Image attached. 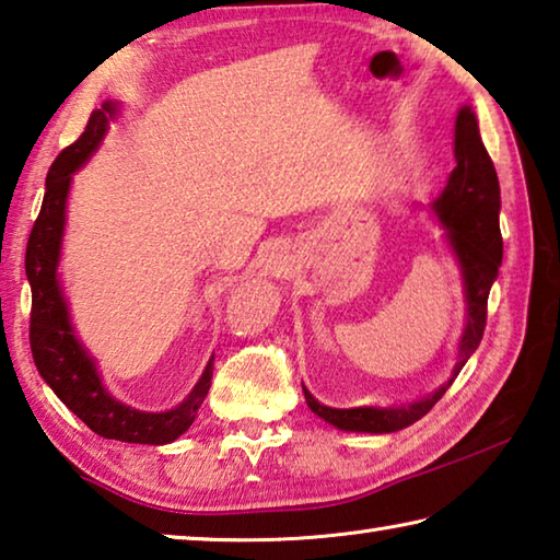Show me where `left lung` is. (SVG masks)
<instances>
[{"label": "left lung", "instance_id": "left-lung-1", "mask_svg": "<svg viewBox=\"0 0 560 560\" xmlns=\"http://www.w3.org/2000/svg\"><path fill=\"white\" fill-rule=\"evenodd\" d=\"M455 168L445 180V188L431 202L435 220L443 228L445 247L463 273L465 293V330L457 342V364L451 380L423 399L399 406H354V409H332L320 404L303 386L308 409L325 423L340 431L354 433H394L423 419L441 399L465 362L482 340L487 323V296L502 267V232H500V180L490 154L482 144L480 127L470 105H463L455 117L453 139Z\"/></svg>", "mask_w": 560, "mask_h": 560}]
</instances>
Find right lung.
I'll return each mask as SVG.
<instances>
[{
  "label": "right lung",
  "mask_w": 560,
  "mask_h": 560,
  "mask_svg": "<svg viewBox=\"0 0 560 560\" xmlns=\"http://www.w3.org/2000/svg\"><path fill=\"white\" fill-rule=\"evenodd\" d=\"M119 115V103L95 109L83 135L50 164L40 212L26 245V279L32 287V352L40 377L88 429L109 441L166 445L190 429L210 389L212 360L198 384L168 411H139L115 399L100 377L95 360L78 340L70 320L68 299L58 264L66 235V208L73 174L83 168L103 144L109 121Z\"/></svg>",
  "instance_id": "right-lung-1"
}]
</instances>
